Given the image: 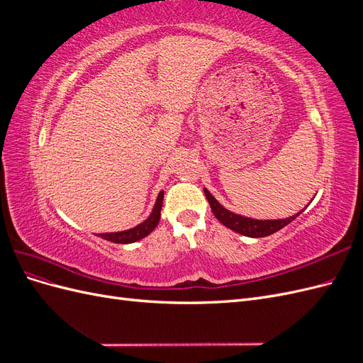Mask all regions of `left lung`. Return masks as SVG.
I'll list each match as a JSON object with an SVG mask.
<instances>
[{
  "label": "left lung",
  "mask_w": 363,
  "mask_h": 363,
  "mask_svg": "<svg viewBox=\"0 0 363 363\" xmlns=\"http://www.w3.org/2000/svg\"><path fill=\"white\" fill-rule=\"evenodd\" d=\"M204 194H206V199H207L208 204H211L212 212L216 216L218 221L224 224L225 227H228L230 230H233V232H236L239 235L248 236V238H265V236H269L272 233L279 232L280 228H283L284 225H288L289 223L294 221L296 216L303 213L304 208L307 207L306 206L304 208H301L298 213H295V215L288 216V218L256 219V218H248V216H244V215H239V213L228 211V208H225L221 203H219L206 188H204Z\"/></svg>",
  "instance_id": "8db88e82"
}]
</instances>
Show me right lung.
<instances>
[{
    "mask_svg": "<svg viewBox=\"0 0 363 363\" xmlns=\"http://www.w3.org/2000/svg\"><path fill=\"white\" fill-rule=\"evenodd\" d=\"M162 204H163V191L157 195V200L155 203V207H152L151 215L145 219L144 223L138 224L133 228L123 230V232H112V233H100L98 236L111 240V242L115 244H133L136 240H140L142 238L148 236L152 230H155L160 221V211H162Z\"/></svg>",
    "mask_w": 363,
    "mask_h": 363,
    "instance_id": "add662e5",
    "label": "right lung"
}]
</instances>
